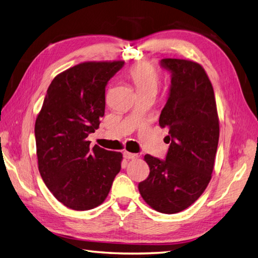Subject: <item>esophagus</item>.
<instances>
[{
  "instance_id": "1",
  "label": "esophagus",
  "mask_w": 258,
  "mask_h": 258,
  "mask_svg": "<svg viewBox=\"0 0 258 258\" xmlns=\"http://www.w3.org/2000/svg\"><path fill=\"white\" fill-rule=\"evenodd\" d=\"M123 157H124L125 159H137V158H139V155L138 154H133V152L124 151L123 152Z\"/></svg>"
}]
</instances>
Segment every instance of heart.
I'll return each mask as SVG.
<instances>
[{
    "mask_svg": "<svg viewBox=\"0 0 258 258\" xmlns=\"http://www.w3.org/2000/svg\"><path fill=\"white\" fill-rule=\"evenodd\" d=\"M128 76L134 82L138 93L149 90L156 91L159 83L158 72L148 62H140L131 67Z\"/></svg>",
    "mask_w": 258,
    "mask_h": 258,
    "instance_id": "1",
    "label": "heart"
}]
</instances>
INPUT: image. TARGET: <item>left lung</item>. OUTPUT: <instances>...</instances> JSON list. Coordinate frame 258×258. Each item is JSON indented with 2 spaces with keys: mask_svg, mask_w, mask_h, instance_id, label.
Masks as SVG:
<instances>
[{
  "mask_svg": "<svg viewBox=\"0 0 258 258\" xmlns=\"http://www.w3.org/2000/svg\"><path fill=\"white\" fill-rule=\"evenodd\" d=\"M171 73L161 128L169 129L166 159L145 156L149 176L139 182L141 197L159 213L176 214L202 196L212 179L219 139V119L214 89L197 62L162 59Z\"/></svg>",
  "mask_w": 258,
  "mask_h": 258,
  "instance_id": "8db88e82",
  "label": "left lung"
}]
</instances>
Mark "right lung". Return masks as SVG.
Returning <instances> with one entry per match:
<instances>
[{"label":"right lung","instance_id":"right-lung-1","mask_svg":"<svg viewBox=\"0 0 258 258\" xmlns=\"http://www.w3.org/2000/svg\"><path fill=\"white\" fill-rule=\"evenodd\" d=\"M124 61L83 62L57 75L35 120L40 175L68 208L89 210L107 198L121 169L122 154L99 146L90 149L89 134L104 115L106 86Z\"/></svg>","mask_w":258,"mask_h":258}]
</instances>
